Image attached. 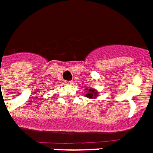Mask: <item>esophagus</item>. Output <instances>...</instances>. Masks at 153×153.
I'll return each instance as SVG.
<instances>
[{
  "label": "esophagus",
  "instance_id": "34e87169",
  "mask_svg": "<svg viewBox=\"0 0 153 153\" xmlns=\"http://www.w3.org/2000/svg\"><path fill=\"white\" fill-rule=\"evenodd\" d=\"M65 84H67V85H71V84H73V81H65Z\"/></svg>",
  "mask_w": 153,
  "mask_h": 153
}]
</instances>
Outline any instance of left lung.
<instances>
[{"label":"left lung","instance_id":"1","mask_svg":"<svg viewBox=\"0 0 153 153\" xmlns=\"http://www.w3.org/2000/svg\"><path fill=\"white\" fill-rule=\"evenodd\" d=\"M84 90H86L85 91L86 94H84V96L86 98H88V99H96L99 96V94H98V92H97V90L95 89L94 88H85Z\"/></svg>","mask_w":153,"mask_h":153}]
</instances>
